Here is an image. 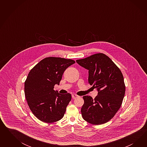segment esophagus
I'll list each match as a JSON object with an SVG mask.
<instances>
[{
	"instance_id": "esophagus-1",
	"label": "esophagus",
	"mask_w": 147,
	"mask_h": 147,
	"mask_svg": "<svg viewBox=\"0 0 147 147\" xmlns=\"http://www.w3.org/2000/svg\"><path fill=\"white\" fill-rule=\"evenodd\" d=\"M71 96H72V98H78V97H79V96L78 95H76V94H72L71 95Z\"/></svg>"
}]
</instances>
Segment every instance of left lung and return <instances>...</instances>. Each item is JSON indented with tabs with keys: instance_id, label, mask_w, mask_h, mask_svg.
Here are the masks:
<instances>
[{
	"instance_id": "obj_1",
	"label": "left lung",
	"mask_w": 147,
	"mask_h": 147,
	"mask_svg": "<svg viewBox=\"0 0 147 147\" xmlns=\"http://www.w3.org/2000/svg\"><path fill=\"white\" fill-rule=\"evenodd\" d=\"M88 70V82L98 91L94 99L84 96L81 109L83 119L92 125L105 123L115 115L125 96V87L122 73L114 62L103 53L76 60Z\"/></svg>"
}]
</instances>
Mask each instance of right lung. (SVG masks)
I'll return each instance as SVG.
<instances>
[{"mask_svg":"<svg viewBox=\"0 0 147 147\" xmlns=\"http://www.w3.org/2000/svg\"><path fill=\"white\" fill-rule=\"evenodd\" d=\"M71 59L48 57L41 60L29 72L25 82V95L32 113L39 120L53 123L62 119L71 100V94L54 90L63 72L75 63Z\"/></svg>","mask_w":147,"mask_h":147,"instance_id":"right-lung-1","label":"right lung"}]
</instances>
